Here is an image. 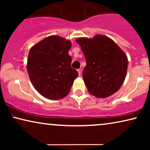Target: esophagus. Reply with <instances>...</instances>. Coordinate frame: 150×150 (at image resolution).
<instances>
[{
	"label": "esophagus",
	"instance_id": "obj_1",
	"mask_svg": "<svg viewBox=\"0 0 150 150\" xmlns=\"http://www.w3.org/2000/svg\"><path fill=\"white\" fill-rule=\"evenodd\" d=\"M77 71H78V73H79V75L81 76V69H77Z\"/></svg>",
	"mask_w": 150,
	"mask_h": 150
}]
</instances>
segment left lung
Wrapping results in <instances>:
<instances>
[{
	"label": "left lung",
	"mask_w": 150,
	"mask_h": 150,
	"mask_svg": "<svg viewBox=\"0 0 150 150\" xmlns=\"http://www.w3.org/2000/svg\"><path fill=\"white\" fill-rule=\"evenodd\" d=\"M81 47L87 65L83 78L88 91L105 98L120 89L126 79L128 57L111 39L103 35L76 40Z\"/></svg>",
	"instance_id": "1"
}]
</instances>
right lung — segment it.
<instances>
[{"label": "right lung", "mask_w": 150, "mask_h": 150, "mask_svg": "<svg viewBox=\"0 0 150 150\" xmlns=\"http://www.w3.org/2000/svg\"><path fill=\"white\" fill-rule=\"evenodd\" d=\"M69 40L58 35L44 38L30 49L26 68L35 89L44 97L59 100L69 93L78 72L71 67Z\"/></svg>", "instance_id": "right-lung-1"}]
</instances>
